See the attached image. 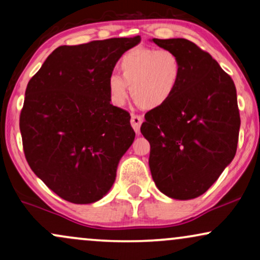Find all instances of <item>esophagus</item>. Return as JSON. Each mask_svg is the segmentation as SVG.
<instances>
[{"label": "esophagus", "instance_id": "esophagus-1", "mask_svg": "<svg viewBox=\"0 0 260 260\" xmlns=\"http://www.w3.org/2000/svg\"><path fill=\"white\" fill-rule=\"evenodd\" d=\"M131 123H132V127H133V129L136 131L137 133H139V131H140V124L143 123V117L142 116H139V115H132V117H131Z\"/></svg>", "mask_w": 260, "mask_h": 260}]
</instances>
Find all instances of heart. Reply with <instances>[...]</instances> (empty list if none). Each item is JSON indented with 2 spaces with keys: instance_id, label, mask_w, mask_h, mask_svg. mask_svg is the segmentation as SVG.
<instances>
[{
  "instance_id": "1",
  "label": "heart",
  "mask_w": 260,
  "mask_h": 260,
  "mask_svg": "<svg viewBox=\"0 0 260 260\" xmlns=\"http://www.w3.org/2000/svg\"><path fill=\"white\" fill-rule=\"evenodd\" d=\"M121 75L107 79L110 98L115 105H124L131 86L133 99L145 109H156L172 99L180 85L183 64L170 49L131 50L120 59Z\"/></svg>"
}]
</instances>
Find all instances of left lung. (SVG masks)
<instances>
[{
	"instance_id": "obj_1",
	"label": "left lung",
	"mask_w": 260,
	"mask_h": 260,
	"mask_svg": "<svg viewBox=\"0 0 260 260\" xmlns=\"http://www.w3.org/2000/svg\"><path fill=\"white\" fill-rule=\"evenodd\" d=\"M180 56L183 73L172 99L145 113L149 168L160 192L178 201L205 193L234 160L240 111L234 80L187 39H153Z\"/></svg>"
}]
</instances>
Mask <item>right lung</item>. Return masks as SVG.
Listing matches in <instances>:
<instances>
[{
	"label": "right lung",
	"instance_id": "obj_1",
	"mask_svg": "<svg viewBox=\"0 0 260 260\" xmlns=\"http://www.w3.org/2000/svg\"><path fill=\"white\" fill-rule=\"evenodd\" d=\"M140 37L59 46L29 80L19 118L25 159L52 192L74 204L107 194L134 133L110 104L107 79Z\"/></svg>",
	"mask_w": 260,
	"mask_h": 260
}]
</instances>
